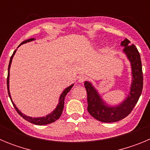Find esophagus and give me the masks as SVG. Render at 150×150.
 <instances>
[{"label": "esophagus", "instance_id": "obj_1", "mask_svg": "<svg viewBox=\"0 0 150 150\" xmlns=\"http://www.w3.org/2000/svg\"><path fill=\"white\" fill-rule=\"evenodd\" d=\"M86 79V76H84V75H79V76H78V81H79V83H83V82H84Z\"/></svg>", "mask_w": 150, "mask_h": 150}]
</instances>
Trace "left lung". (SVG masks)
<instances>
[{"label": "left lung", "mask_w": 150, "mask_h": 150, "mask_svg": "<svg viewBox=\"0 0 150 150\" xmlns=\"http://www.w3.org/2000/svg\"><path fill=\"white\" fill-rule=\"evenodd\" d=\"M130 43L126 38L121 42V46H124L123 52L131 62L132 74V83L129 95L124 101L119 105L108 106L102 100L101 97L91 83L88 81L84 83L87 91V110L92 117L102 122H115L128 116L142 93L144 76L140 55L136 46Z\"/></svg>", "instance_id": "obj_1"}]
</instances>
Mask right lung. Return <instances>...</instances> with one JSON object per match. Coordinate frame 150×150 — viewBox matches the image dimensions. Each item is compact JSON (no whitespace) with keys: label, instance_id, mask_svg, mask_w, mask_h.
<instances>
[{"label":"right lung","instance_id":"1","mask_svg":"<svg viewBox=\"0 0 150 150\" xmlns=\"http://www.w3.org/2000/svg\"><path fill=\"white\" fill-rule=\"evenodd\" d=\"M35 40L34 38H30V39L27 40L23 41V42H22V43L18 46V47H19V46H20L22 44L26 43H28V42H30V41H33V40ZM16 52V50L13 52V55H12L11 58H10V63H9V66H8L7 79H6V85H7L8 95H9V96H10V100H11L12 103H13V107H15L16 110L17 111V112H18V114L20 115V116H22L23 119H25V120H27L28 122H30V123H33V124H34V125H47V124H50V123H52V122H54L56 121L58 119H59V118H60L61 115H62V111H63V109H64V98H65V96L67 95V94L68 93L69 91H71V88L73 87L74 84H72L71 86H68L67 88H66L64 90L63 92H62V95H61L60 98H59V104H58V105H57L56 108H55V109L54 110L52 111L51 113H50V114H48V115H46V116H43V117L32 118V117H30V116H25V114L22 113V112H21V111L19 110H18L16 107L15 104H14V103L13 102V100H12L11 96H10V87H9L10 86H9V80H10V65H11V63H12V59H13V55H15Z\"/></svg>","mask_w":150,"mask_h":150}]
</instances>
